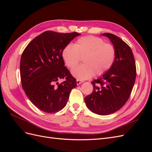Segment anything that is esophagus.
Wrapping results in <instances>:
<instances>
[{
    "label": "esophagus",
    "mask_w": 152,
    "mask_h": 152,
    "mask_svg": "<svg viewBox=\"0 0 152 152\" xmlns=\"http://www.w3.org/2000/svg\"><path fill=\"white\" fill-rule=\"evenodd\" d=\"M76 82H77V85H79V84H80L83 81L81 80H79V79H77V81H76Z\"/></svg>",
    "instance_id": "34e87169"
}]
</instances>
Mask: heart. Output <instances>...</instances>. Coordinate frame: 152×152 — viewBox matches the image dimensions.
Segmentation results:
<instances>
[{
  "instance_id": "b5f03b06",
  "label": "heart",
  "mask_w": 152,
  "mask_h": 152,
  "mask_svg": "<svg viewBox=\"0 0 152 152\" xmlns=\"http://www.w3.org/2000/svg\"><path fill=\"white\" fill-rule=\"evenodd\" d=\"M61 56L66 65L73 69L80 58L84 63L72 71V75L79 80L102 75L107 72L115 61L116 49L114 45L98 37L86 36L78 39L74 45L69 44L62 50Z\"/></svg>"
}]
</instances>
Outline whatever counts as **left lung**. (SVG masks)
I'll return each instance as SVG.
<instances>
[{
	"label": "left lung",
	"mask_w": 152,
	"mask_h": 152,
	"mask_svg": "<svg viewBox=\"0 0 152 152\" xmlns=\"http://www.w3.org/2000/svg\"><path fill=\"white\" fill-rule=\"evenodd\" d=\"M102 35L107 37L115 48V61L107 72L91 82L93 91L84 100L91 112L107 115L121 109L129 98L136 80V68L132 50L124 41L112 34Z\"/></svg>",
	"instance_id": "obj_1"
}]
</instances>
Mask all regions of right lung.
<instances>
[{
  "label": "right lung",
  "instance_id": "obj_1",
  "mask_svg": "<svg viewBox=\"0 0 152 152\" xmlns=\"http://www.w3.org/2000/svg\"><path fill=\"white\" fill-rule=\"evenodd\" d=\"M80 35L45 31L32 40L22 53L23 89L30 102L42 112L60 111L66 104L72 89L77 86L76 79L65 66L61 52ZM61 78L66 80L59 84L57 81Z\"/></svg>",
  "mask_w": 152,
  "mask_h": 152
}]
</instances>
